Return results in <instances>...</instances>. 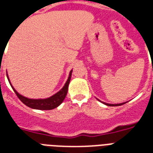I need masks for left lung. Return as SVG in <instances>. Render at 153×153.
Segmentation results:
<instances>
[{
  "label": "left lung",
  "instance_id": "left-lung-1",
  "mask_svg": "<svg viewBox=\"0 0 153 153\" xmlns=\"http://www.w3.org/2000/svg\"><path fill=\"white\" fill-rule=\"evenodd\" d=\"M124 104H125V103H122V104H117V105H110V104H105V105H108V106H120V105H124Z\"/></svg>",
  "mask_w": 153,
  "mask_h": 153
}]
</instances>
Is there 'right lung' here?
Masks as SVG:
<instances>
[{"instance_id": "add662e5", "label": "right lung", "mask_w": 153, "mask_h": 153, "mask_svg": "<svg viewBox=\"0 0 153 153\" xmlns=\"http://www.w3.org/2000/svg\"><path fill=\"white\" fill-rule=\"evenodd\" d=\"M72 72L73 70L70 71V73H69V76L68 78V80L66 81L65 85L61 89L56 93L55 95L52 96L51 97L47 98V99H39V100H34V99H28V98H26L23 96H21V94H19L16 90L14 89V88L12 86L13 89L14 93H16V95L17 96V97L21 100V101L23 104L28 106L29 108H34V109H39V110H51L55 108L58 107L59 105L63 102V100H65L66 95H67V93H68V84L70 82L71 76H72ZM8 77V80L9 79V76H7ZM10 83V81H9Z\"/></svg>"}]
</instances>
